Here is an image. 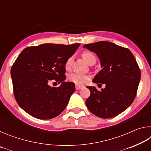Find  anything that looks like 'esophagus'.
<instances>
[{"label": "esophagus", "mask_w": 151, "mask_h": 151, "mask_svg": "<svg viewBox=\"0 0 151 151\" xmlns=\"http://www.w3.org/2000/svg\"><path fill=\"white\" fill-rule=\"evenodd\" d=\"M75 88L76 90H81V89L84 88V86H81V85H75Z\"/></svg>", "instance_id": "esophagus-1"}]
</instances>
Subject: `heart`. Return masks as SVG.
I'll return each instance as SVG.
<instances>
[{
	"label": "heart",
	"mask_w": 151,
	"mask_h": 151,
	"mask_svg": "<svg viewBox=\"0 0 151 151\" xmlns=\"http://www.w3.org/2000/svg\"><path fill=\"white\" fill-rule=\"evenodd\" d=\"M82 57L85 59L86 63L89 65H91L93 63L96 62V57L93 52L90 51H85L82 54ZM73 60V57L71 56L66 60L65 63V68L66 69H70L72 65V63ZM89 79V76L87 75H83V74L79 73H73L68 76V80L74 83L78 84V85H83L85 84L86 81Z\"/></svg>",
	"instance_id": "heart-1"
}]
</instances>
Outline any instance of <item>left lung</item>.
Wrapping results in <instances>:
<instances>
[{"label": "left lung", "mask_w": 151, "mask_h": 151, "mask_svg": "<svg viewBox=\"0 0 151 151\" xmlns=\"http://www.w3.org/2000/svg\"><path fill=\"white\" fill-rule=\"evenodd\" d=\"M83 48L95 52L101 61L102 70L93 82L106 85L101 91L94 86H86L91 91L86 100V106L101 118L119 115L131 105L136 96L140 79L136 59L129 49L107 41L84 45Z\"/></svg>", "instance_id": "left-lung-1"}]
</instances>
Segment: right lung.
Listing matches in <instances>:
<instances>
[{
  "label": "right lung",
  "instance_id": "obj_1",
  "mask_svg": "<svg viewBox=\"0 0 151 151\" xmlns=\"http://www.w3.org/2000/svg\"><path fill=\"white\" fill-rule=\"evenodd\" d=\"M80 43L42 44L22 51L11 74L15 99L24 111L39 119H50L62 112L75 90V83L65 82V63ZM58 81L59 88H51Z\"/></svg>",
  "mask_w": 151,
  "mask_h": 151
}]
</instances>
